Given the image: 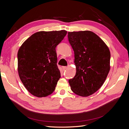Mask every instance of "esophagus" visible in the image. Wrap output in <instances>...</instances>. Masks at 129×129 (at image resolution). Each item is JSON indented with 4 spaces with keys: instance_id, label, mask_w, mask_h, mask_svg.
<instances>
[{
    "instance_id": "obj_1",
    "label": "esophagus",
    "mask_w": 129,
    "mask_h": 129,
    "mask_svg": "<svg viewBox=\"0 0 129 129\" xmlns=\"http://www.w3.org/2000/svg\"><path fill=\"white\" fill-rule=\"evenodd\" d=\"M67 68V67H66V66H63V67H62V69H63V71H64V70H66Z\"/></svg>"
}]
</instances>
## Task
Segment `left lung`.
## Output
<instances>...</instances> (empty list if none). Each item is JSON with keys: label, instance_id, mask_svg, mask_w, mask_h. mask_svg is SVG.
Masks as SVG:
<instances>
[{"label": "left lung", "instance_id": "obj_1", "mask_svg": "<svg viewBox=\"0 0 129 129\" xmlns=\"http://www.w3.org/2000/svg\"><path fill=\"white\" fill-rule=\"evenodd\" d=\"M74 52L76 73L69 80L76 95L89 96L102 87L110 71V52L104 42L91 31L68 33Z\"/></svg>", "mask_w": 129, "mask_h": 129}]
</instances>
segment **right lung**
<instances>
[{"mask_svg":"<svg viewBox=\"0 0 129 129\" xmlns=\"http://www.w3.org/2000/svg\"><path fill=\"white\" fill-rule=\"evenodd\" d=\"M67 33L65 30L38 32L27 39L19 48V76L33 95L46 97L55 90L61 77L55 48Z\"/></svg>","mask_w":129,"mask_h":129,"instance_id":"1","label":"right lung"}]
</instances>
